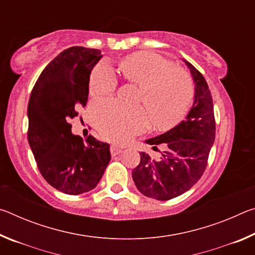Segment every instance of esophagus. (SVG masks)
I'll use <instances>...</instances> for the list:
<instances>
[{"instance_id": "1", "label": "esophagus", "mask_w": 255, "mask_h": 255, "mask_svg": "<svg viewBox=\"0 0 255 255\" xmlns=\"http://www.w3.org/2000/svg\"><path fill=\"white\" fill-rule=\"evenodd\" d=\"M123 152V147H119L117 145H111L110 147V153L112 156H116V155H118Z\"/></svg>"}]
</instances>
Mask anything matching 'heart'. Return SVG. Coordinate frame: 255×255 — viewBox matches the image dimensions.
I'll return each mask as SVG.
<instances>
[{"instance_id": "b5f03b06", "label": "heart", "mask_w": 255, "mask_h": 255, "mask_svg": "<svg viewBox=\"0 0 255 255\" xmlns=\"http://www.w3.org/2000/svg\"><path fill=\"white\" fill-rule=\"evenodd\" d=\"M117 71L127 83L138 88L135 105L125 110L112 102L99 103L92 109L94 126L102 135L126 141L143 131L149 123L155 131L165 132L178 126L187 116L193 90L185 73L162 56L150 51H135L119 58ZM116 81L103 64L93 68L89 80V93L94 100L110 97Z\"/></svg>"}]
</instances>
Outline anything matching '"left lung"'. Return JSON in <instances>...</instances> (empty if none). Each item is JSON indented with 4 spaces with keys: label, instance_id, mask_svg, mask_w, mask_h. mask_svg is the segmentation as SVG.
I'll return each instance as SVG.
<instances>
[{
    "label": "left lung",
    "instance_id": "1",
    "mask_svg": "<svg viewBox=\"0 0 255 255\" xmlns=\"http://www.w3.org/2000/svg\"><path fill=\"white\" fill-rule=\"evenodd\" d=\"M195 81V101L187 119L146 144L163 146L158 159L140 153V162L132 170V180L144 196L170 200L198 182L206 170L216 135L214 105L208 84L197 68L183 59Z\"/></svg>",
    "mask_w": 255,
    "mask_h": 255
}]
</instances>
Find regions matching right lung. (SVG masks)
<instances>
[{"mask_svg": "<svg viewBox=\"0 0 255 255\" xmlns=\"http://www.w3.org/2000/svg\"><path fill=\"white\" fill-rule=\"evenodd\" d=\"M102 57L99 49L71 47L45 67L28 103V141L41 175L67 195L97 187L110 162L109 144L90 135H73L68 123L86 106L92 68Z\"/></svg>", "mask_w": 255, "mask_h": 255, "instance_id": "right-lung-1", "label": "right lung"}]
</instances>
